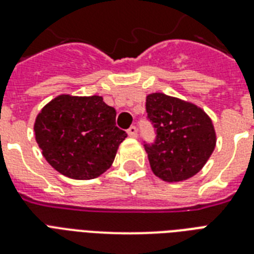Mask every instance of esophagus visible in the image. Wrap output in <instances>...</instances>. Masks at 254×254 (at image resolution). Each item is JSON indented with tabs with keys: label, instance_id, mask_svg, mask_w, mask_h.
Listing matches in <instances>:
<instances>
[{
	"label": "esophagus",
	"instance_id": "34e87169",
	"mask_svg": "<svg viewBox=\"0 0 254 254\" xmlns=\"http://www.w3.org/2000/svg\"><path fill=\"white\" fill-rule=\"evenodd\" d=\"M127 134H129V137H131V138H135V137H137V127H129V129H127Z\"/></svg>",
	"mask_w": 254,
	"mask_h": 254
}]
</instances>
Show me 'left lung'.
Wrapping results in <instances>:
<instances>
[{"label": "left lung", "mask_w": 254, "mask_h": 254, "mask_svg": "<svg viewBox=\"0 0 254 254\" xmlns=\"http://www.w3.org/2000/svg\"><path fill=\"white\" fill-rule=\"evenodd\" d=\"M153 142H143L153 173L166 182L189 179L204 166L216 145L212 121L193 104L163 93L146 97Z\"/></svg>", "instance_id": "left-lung-1"}]
</instances>
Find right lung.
I'll use <instances>...</instances> for the list:
<instances>
[{"mask_svg": "<svg viewBox=\"0 0 254 254\" xmlns=\"http://www.w3.org/2000/svg\"><path fill=\"white\" fill-rule=\"evenodd\" d=\"M34 130L46 161L72 179H93L107 171L127 137L116 127L115 108L100 96H58L38 115Z\"/></svg>", "mask_w": 254, "mask_h": 254, "instance_id": "add662e5", "label": "right lung"}]
</instances>
